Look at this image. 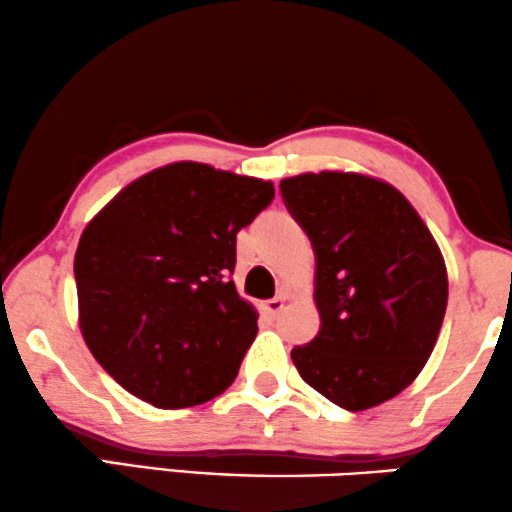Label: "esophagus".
<instances>
[{
    "label": "esophagus",
    "mask_w": 512,
    "mask_h": 512,
    "mask_svg": "<svg viewBox=\"0 0 512 512\" xmlns=\"http://www.w3.org/2000/svg\"><path fill=\"white\" fill-rule=\"evenodd\" d=\"M261 307H263V311L268 316H279L281 309L286 307V300L284 298H272V300H265Z\"/></svg>",
    "instance_id": "1"
}]
</instances>
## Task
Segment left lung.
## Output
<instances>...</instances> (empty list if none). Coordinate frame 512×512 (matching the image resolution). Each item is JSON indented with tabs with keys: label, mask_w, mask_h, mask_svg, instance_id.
I'll return each instance as SVG.
<instances>
[{
	"label": "left lung",
	"mask_w": 512,
	"mask_h": 512,
	"mask_svg": "<svg viewBox=\"0 0 512 512\" xmlns=\"http://www.w3.org/2000/svg\"><path fill=\"white\" fill-rule=\"evenodd\" d=\"M316 254L321 330L291 351L302 381L346 411H367L418 379L448 305L443 254L402 191L353 170L279 182Z\"/></svg>",
	"instance_id": "obj_1"
}]
</instances>
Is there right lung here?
<instances>
[{
  "label": "right lung",
  "mask_w": 512,
  "mask_h": 512,
  "mask_svg": "<svg viewBox=\"0 0 512 512\" xmlns=\"http://www.w3.org/2000/svg\"><path fill=\"white\" fill-rule=\"evenodd\" d=\"M274 198L261 177L175 161L127 184L80 235L78 325L96 362L157 409L217 397L258 311L228 274L235 235Z\"/></svg>",
  "instance_id": "obj_1"
}]
</instances>
